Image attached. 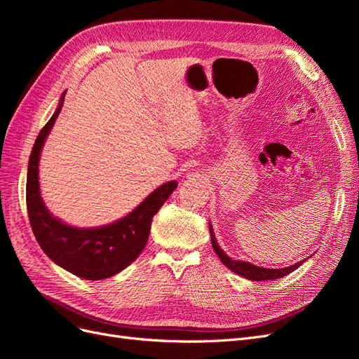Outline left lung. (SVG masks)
Listing matches in <instances>:
<instances>
[{
	"instance_id": "left-lung-1",
	"label": "left lung",
	"mask_w": 359,
	"mask_h": 359,
	"mask_svg": "<svg viewBox=\"0 0 359 359\" xmlns=\"http://www.w3.org/2000/svg\"><path fill=\"white\" fill-rule=\"evenodd\" d=\"M210 233H211V244H212L214 252H215L217 256L220 257L223 265L226 268H229L231 271H233L235 274L241 276L247 280L264 281V280H276V278H280V277H285L289 273H292V271H295L304 262V260H301V262H298L295 265L286 266V268H262V266H257V265H253L250 262H244V260H235V259L227 256L220 248L219 243H217V240H215V235H214L211 223H210Z\"/></svg>"
}]
</instances>
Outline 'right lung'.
I'll return each instance as SVG.
<instances>
[{"instance_id": "obj_1", "label": "right lung", "mask_w": 359, "mask_h": 359, "mask_svg": "<svg viewBox=\"0 0 359 359\" xmlns=\"http://www.w3.org/2000/svg\"><path fill=\"white\" fill-rule=\"evenodd\" d=\"M62 93L57 111L40 130L32 147L27 173V210L32 232L50 260L69 273L85 280H103L118 274L142 253L151 231V222L172 191L177 181H168L140 202L136 208L111 224L74 227L52 215L41 199L39 161L41 148L64 103Z\"/></svg>"}]
</instances>
